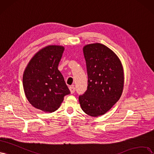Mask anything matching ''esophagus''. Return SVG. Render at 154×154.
<instances>
[{"mask_svg":"<svg viewBox=\"0 0 154 154\" xmlns=\"http://www.w3.org/2000/svg\"><path fill=\"white\" fill-rule=\"evenodd\" d=\"M69 90H70V93H71L72 94H73L74 92H75V88H74L73 86H70V87H69Z\"/></svg>","mask_w":154,"mask_h":154,"instance_id":"34e87169","label":"esophagus"}]
</instances>
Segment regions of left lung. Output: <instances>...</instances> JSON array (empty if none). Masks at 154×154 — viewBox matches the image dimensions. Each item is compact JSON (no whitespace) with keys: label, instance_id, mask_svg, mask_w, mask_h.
<instances>
[{"label":"left lung","instance_id":"left-lung-1","mask_svg":"<svg viewBox=\"0 0 154 154\" xmlns=\"http://www.w3.org/2000/svg\"><path fill=\"white\" fill-rule=\"evenodd\" d=\"M83 52L88 88L79 100L84 112L97 117L107 112L120 99L123 89V69L115 53L104 45H86Z\"/></svg>","mask_w":154,"mask_h":154}]
</instances>
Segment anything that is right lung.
I'll list each match as a JSON object with an SVG mask.
<instances>
[{
  "label": "right lung",
  "instance_id": "add662e5",
  "mask_svg": "<svg viewBox=\"0 0 154 154\" xmlns=\"http://www.w3.org/2000/svg\"><path fill=\"white\" fill-rule=\"evenodd\" d=\"M64 48L49 45L39 51L28 63L23 75V86L28 101L44 112L56 111L64 97L70 93L58 70Z\"/></svg>",
  "mask_w": 154,
  "mask_h": 154
}]
</instances>
